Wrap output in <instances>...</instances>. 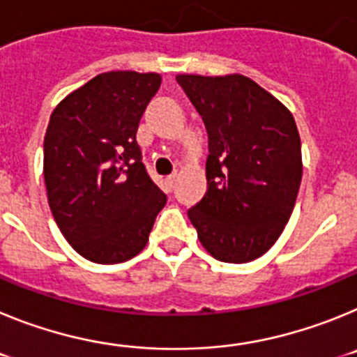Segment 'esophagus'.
Masks as SVG:
<instances>
[{"mask_svg": "<svg viewBox=\"0 0 357 357\" xmlns=\"http://www.w3.org/2000/svg\"><path fill=\"white\" fill-rule=\"evenodd\" d=\"M175 178H176L175 173H173V175H168V176H166V184H168V188H169V189H172V188H173V184H175Z\"/></svg>", "mask_w": 357, "mask_h": 357, "instance_id": "esophagus-1", "label": "esophagus"}]
</instances>
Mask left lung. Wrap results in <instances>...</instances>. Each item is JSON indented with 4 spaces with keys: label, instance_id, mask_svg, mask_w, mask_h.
Returning <instances> with one entry per match:
<instances>
[{
    "label": "left lung",
    "instance_id": "obj_1",
    "mask_svg": "<svg viewBox=\"0 0 357 357\" xmlns=\"http://www.w3.org/2000/svg\"><path fill=\"white\" fill-rule=\"evenodd\" d=\"M209 137L207 193L188 211L200 243L223 263H248L282 234L302 181L291 112L243 75H178Z\"/></svg>",
    "mask_w": 357,
    "mask_h": 357
}]
</instances>
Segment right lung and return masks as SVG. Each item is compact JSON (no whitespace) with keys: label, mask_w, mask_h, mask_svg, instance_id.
I'll use <instances>...</instances> for the list:
<instances>
[{"label":"right lung","mask_w":357,"mask_h":357,"mask_svg":"<svg viewBox=\"0 0 357 357\" xmlns=\"http://www.w3.org/2000/svg\"><path fill=\"white\" fill-rule=\"evenodd\" d=\"M157 73L109 71L73 91L44 135V182L56 225L85 259L116 264L144 248L166 195L135 139Z\"/></svg>","instance_id":"1"}]
</instances>
